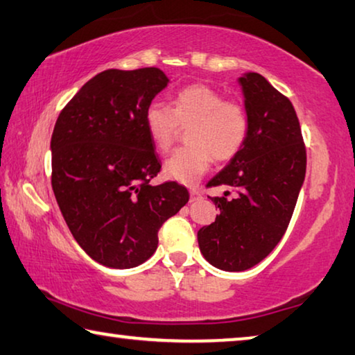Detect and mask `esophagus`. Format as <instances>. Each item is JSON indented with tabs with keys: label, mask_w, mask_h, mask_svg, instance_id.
<instances>
[{
	"label": "esophagus",
	"mask_w": 355,
	"mask_h": 355,
	"mask_svg": "<svg viewBox=\"0 0 355 355\" xmlns=\"http://www.w3.org/2000/svg\"><path fill=\"white\" fill-rule=\"evenodd\" d=\"M191 202H194V200H199V199H202V194H200V191L199 189H191Z\"/></svg>",
	"instance_id": "34e87169"
}]
</instances>
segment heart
Segmentation results:
<instances>
[{"mask_svg": "<svg viewBox=\"0 0 355 355\" xmlns=\"http://www.w3.org/2000/svg\"><path fill=\"white\" fill-rule=\"evenodd\" d=\"M189 147L167 157L162 172L171 180L193 187L210 168L213 157L229 161L240 153L248 137L246 109L204 83L180 89L172 107L155 101L145 110V129L159 151L172 147L180 126L189 128Z\"/></svg>", "mask_w": 355, "mask_h": 355, "instance_id": "1", "label": "heart"}]
</instances>
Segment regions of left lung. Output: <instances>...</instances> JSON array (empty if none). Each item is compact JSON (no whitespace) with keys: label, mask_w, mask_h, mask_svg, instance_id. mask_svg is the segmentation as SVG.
Instances as JSON below:
<instances>
[{"label":"left lung","mask_w":355,"mask_h":355,"mask_svg":"<svg viewBox=\"0 0 355 355\" xmlns=\"http://www.w3.org/2000/svg\"><path fill=\"white\" fill-rule=\"evenodd\" d=\"M250 131L243 148L208 187L232 188L235 198H210L215 223L199 229L202 256L224 272H243L266 259L283 239L306 172L300 123L291 101L266 77H239Z\"/></svg>","instance_id":"obj_1"}]
</instances>
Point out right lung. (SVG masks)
Masks as SVG:
<instances>
[{
  "label": "right lung",
  "instance_id": "1",
  "mask_svg": "<svg viewBox=\"0 0 355 355\" xmlns=\"http://www.w3.org/2000/svg\"><path fill=\"white\" fill-rule=\"evenodd\" d=\"M168 85L157 67L107 69L78 89L55 123L52 188L72 237L110 268L153 256L157 230L189 200L175 182L151 187L161 171L145 110Z\"/></svg>",
  "mask_w": 355,
  "mask_h": 355
}]
</instances>
